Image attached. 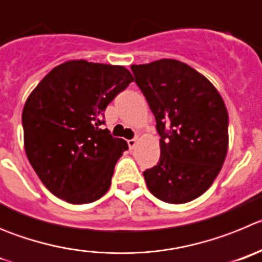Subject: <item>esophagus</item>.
<instances>
[{
  "label": "esophagus",
  "instance_id": "1",
  "mask_svg": "<svg viewBox=\"0 0 262 262\" xmlns=\"http://www.w3.org/2000/svg\"><path fill=\"white\" fill-rule=\"evenodd\" d=\"M136 145H137V138H132V140L128 141L129 148H133Z\"/></svg>",
  "mask_w": 262,
  "mask_h": 262
}]
</instances>
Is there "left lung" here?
Here are the masks:
<instances>
[{
    "instance_id": "1",
    "label": "left lung",
    "mask_w": 262,
    "mask_h": 262,
    "mask_svg": "<svg viewBox=\"0 0 262 262\" xmlns=\"http://www.w3.org/2000/svg\"><path fill=\"white\" fill-rule=\"evenodd\" d=\"M130 69L160 136L159 162L143 171L148 190L168 204L192 201L209 189L227 154L228 114L222 96L204 75L178 60Z\"/></svg>"
}]
</instances>
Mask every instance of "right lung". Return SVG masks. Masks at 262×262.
<instances>
[{
	"label": "right lung",
	"mask_w": 262,
	"mask_h": 262,
	"mask_svg": "<svg viewBox=\"0 0 262 262\" xmlns=\"http://www.w3.org/2000/svg\"><path fill=\"white\" fill-rule=\"evenodd\" d=\"M133 81L124 67L68 61L28 96L22 114L26 154L56 197L90 204L110 189L128 143L102 129L104 111Z\"/></svg>",
	"instance_id": "right-lung-1"
}]
</instances>
